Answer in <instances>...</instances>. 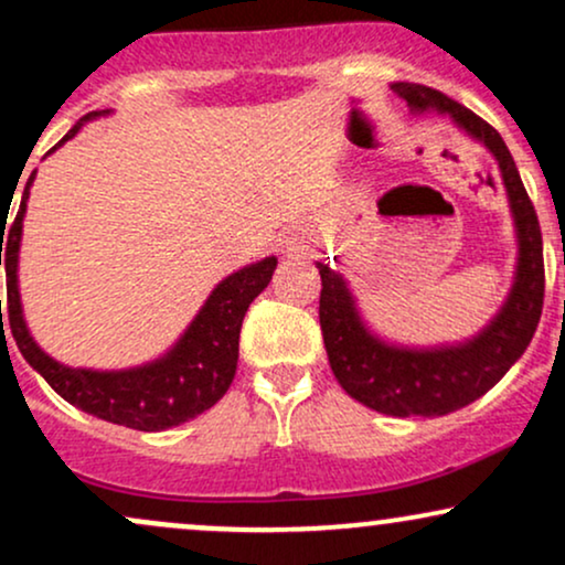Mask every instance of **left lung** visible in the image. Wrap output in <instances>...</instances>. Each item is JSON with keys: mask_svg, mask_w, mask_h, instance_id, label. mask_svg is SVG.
Returning a JSON list of instances; mask_svg holds the SVG:
<instances>
[{"mask_svg": "<svg viewBox=\"0 0 565 565\" xmlns=\"http://www.w3.org/2000/svg\"><path fill=\"white\" fill-rule=\"evenodd\" d=\"M414 111L449 114L472 138L486 142L499 161L518 228V274L502 313L476 340L459 348L404 350L372 337L353 308V297L340 276L321 265L319 319L329 364L350 398L391 417H440L472 404L508 374L529 348L544 305L542 228L515 161L502 135L462 103L425 84H393Z\"/></svg>", "mask_w": 565, "mask_h": 565, "instance_id": "8db88e82", "label": "left lung"}]
</instances>
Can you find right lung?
<instances>
[{"label":"right lung","instance_id":"right-lung-1","mask_svg":"<svg viewBox=\"0 0 565 565\" xmlns=\"http://www.w3.org/2000/svg\"><path fill=\"white\" fill-rule=\"evenodd\" d=\"M93 116H97V111L87 114L84 119H93ZM79 127L82 121L61 142L74 138ZM31 180H34V172L23 188L15 220L8 225V220L2 217L0 223V265H4V276H8V302L2 308L0 300V321L4 310L12 340H15L23 359L71 406L82 408L97 419H106V423L132 427V430H167V427L188 423V419L199 417L201 412L215 406L231 387L233 374H236L238 334H242L246 308L270 284L276 257H265L263 263L249 265V268L238 270L223 284H217L210 300L199 310L196 321L188 327L183 340L161 361L129 369V372H87V369L61 366L31 340L21 316V297H18V246H21L23 212Z\"/></svg>","mask_w":565,"mask_h":565}]
</instances>
